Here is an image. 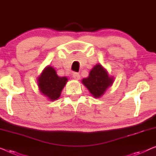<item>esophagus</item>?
<instances>
[{
  "instance_id": "34e87169",
  "label": "esophagus",
  "mask_w": 156,
  "mask_h": 156,
  "mask_svg": "<svg viewBox=\"0 0 156 156\" xmlns=\"http://www.w3.org/2000/svg\"><path fill=\"white\" fill-rule=\"evenodd\" d=\"M73 78L74 79H76V80H79V79L80 78V74L77 73V72H74L73 73Z\"/></svg>"
}]
</instances>
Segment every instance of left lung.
<instances>
[{
    "mask_svg": "<svg viewBox=\"0 0 156 156\" xmlns=\"http://www.w3.org/2000/svg\"><path fill=\"white\" fill-rule=\"evenodd\" d=\"M114 78L108 75V71L101 64H96L90 71L89 76L82 80L84 85L92 96L99 98L106 90L113 85Z\"/></svg>",
    "mask_w": 156,
    "mask_h": 156,
    "instance_id": "obj_1",
    "label": "left lung"
}]
</instances>
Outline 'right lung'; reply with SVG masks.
<instances>
[{
  "label": "right lung",
  "mask_w": 156,
  "mask_h": 156,
  "mask_svg": "<svg viewBox=\"0 0 156 156\" xmlns=\"http://www.w3.org/2000/svg\"><path fill=\"white\" fill-rule=\"evenodd\" d=\"M37 81L42 94L47 97L50 101H55L61 95L68 78L58 76L55 69L48 66L44 69Z\"/></svg>",
  "instance_id": "right-lung-1"
}]
</instances>
